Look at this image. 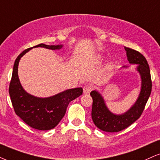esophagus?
Returning a JSON list of instances; mask_svg holds the SVG:
<instances>
[{
  "label": "esophagus",
  "instance_id": "34e87169",
  "mask_svg": "<svg viewBox=\"0 0 160 160\" xmlns=\"http://www.w3.org/2000/svg\"><path fill=\"white\" fill-rule=\"evenodd\" d=\"M92 88H93V86L92 84H86L85 86L83 88V92L84 94H89L90 92L92 91Z\"/></svg>",
  "mask_w": 160,
  "mask_h": 160
}]
</instances>
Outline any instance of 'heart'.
<instances>
[{"instance_id":"b5f03b06","label":"heart","mask_w":160,"mask_h":160,"mask_svg":"<svg viewBox=\"0 0 160 160\" xmlns=\"http://www.w3.org/2000/svg\"><path fill=\"white\" fill-rule=\"evenodd\" d=\"M99 59H100V57H99Z\"/></svg>"}]
</instances>
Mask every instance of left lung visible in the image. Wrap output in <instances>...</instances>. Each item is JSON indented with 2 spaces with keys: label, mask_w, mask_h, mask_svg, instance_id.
I'll return each mask as SVG.
<instances>
[{
  "label": "left lung",
  "mask_w": 160,
  "mask_h": 160,
  "mask_svg": "<svg viewBox=\"0 0 160 160\" xmlns=\"http://www.w3.org/2000/svg\"><path fill=\"white\" fill-rule=\"evenodd\" d=\"M125 49L130 64H137V70L140 74L142 81L141 91L134 104L127 112L120 115L113 114L108 110L103 97L97 90L90 92L92 98V119L96 127L103 131L119 132L129 127L140 117L151 95L152 82L146 58L137 50L128 47Z\"/></svg>",
  "instance_id": "1"
}]
</instances>
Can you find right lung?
<instances>
[{"instance_id":"add662e5","label":"right lung","mask_w":160,"mask_h":160,"mask_svg":"<svg viewBox=\"0 0 160 160\" xmlns=\"http://www.w3.org/2000/svg\"><path fill=\"white\" fill-rule=\"evenodd\" d=\"M34 47L60 50L62 45L40 44L23 51L14 64L9 92L15 113L26 124L35 129L48 131L60 122L65 115L69 103L82 95L83 89L82 88L69 89L47 98L35 97L26 92L20 82L18 68L21 57Z\"/></svg>"}]
</instances>
